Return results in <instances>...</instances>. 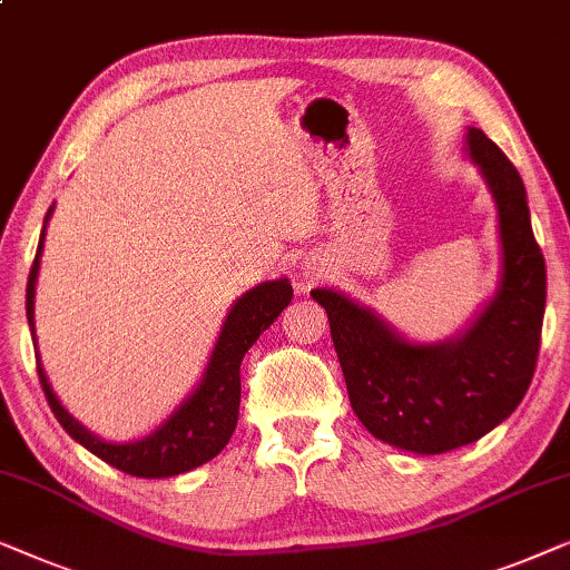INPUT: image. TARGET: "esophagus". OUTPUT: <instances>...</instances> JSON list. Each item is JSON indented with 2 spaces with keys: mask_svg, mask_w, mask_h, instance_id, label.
<instances>
[{
  "mask_svg": "<svg viewBox=\"0 0 570 570\" xmlns=\"http://www.w3.org/2000/svg\"><path fill=\"white\" fill-rule=\"evenodd\" d=\"M302 276L307 278V282H315V278H317L320 274H317V268H304V274H302Z\"/></svg>",
  "mask_w": 570,
  "mask_h": 570,
  "instance_id": "1",
  "label": "esophagus"
}]
</instances>
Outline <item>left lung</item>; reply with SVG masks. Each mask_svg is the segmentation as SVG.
I'll list each match as a JSON object with an SVG mask.
<instances>
[{"mask_svg":"<svg viewBox=\"0 0 570 570\" xmlns=\"http://www.w3.org/2000/svg\"><path fill=\"white\" fill-rule=\"evenodd\" d=\"M464 149L493 194L503 266L491 302L460 335L411 343L346 294L312 288L327 312L358 421L384 444L415 454L452 452L507 421L540 354L548 276L524 183L480 128H468Z\"/></svg>","mask_w":570,"mask_h":570,"instance_id":"obj_1","label":"left lung"}]
</instances>
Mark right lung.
I'll use <instances>...</instances> for the list:
<instances>
[{
  "label": "right lung",
  "mask_w": 570,
  "mask_h": 570,
  "mask_svg": "<svg viewBox=\"0 0 570 570\" xmlns=\"http://www.w3.org/2000/svg\"><path fill=\"white\" fill-rule=\"evenodd\" d=\"M53 206L48 208L41 239H38V253L28 276V292H26V309H28V325L36 338V278L38 268H41V253L46 239V224L51 219ZM292 284L288 278H278V282H266L261 286L250 288V292L239 296L232 304L227 320H224L219 338L208 358V366L198 382V387L190 392V397L167 419L163 426L151 431L149 436L139 439V442L128 444H114L106 439L95 436L87 431L77 419H71L67 407L59 403L53 395L51 384L46 380V372L41 366V358L36 354L38 362V376H41L43 392L48 405L67 434L75 442L90 449L95 456L102 462L114 464L116 470L126 472V475L136 478H170L180 475L214 460L216 454L227 446L229 436L235 434L237 415H239V364L247 348L261 338V333L271 327V323L282 315L284 307L292 302Z\"/></svg>",
  "instance_id": "1"
}]
</instances>
